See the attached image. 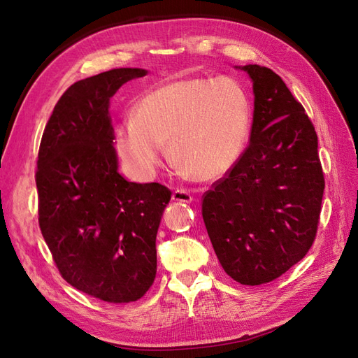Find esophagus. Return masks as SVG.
I'll return each mask as SVG.
<instances>
[{
	"mask_svg": "<svg viewBox=\"0 0 358 358\" xmlns=\"http://www.w3.org/2000/svg\"><path fill=\"white\" fill-rule=\"evenodd\" d=\"M171 199L175 200V201H182V203H191L192 201L191 194L187 189H183V188H178L175 192H173Z\"/></svg>",
	"mask_w": 358,
	"mask_h": 358,
	"instance_id": "obj_1",
	"label": "esophagus"
}]
</instances>
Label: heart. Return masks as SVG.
I'll use <instances>...</instances> for the list:
<instances>
[{
	"label": "heart",
	"mask_w": 358,
	"mask_h": 358,
	"mask_svg": "<svg viewBox=\"0 0 358 358\" xmlns=\"http://www.w3.org/2000/svg\"><path fill=\"white\" fill-rule=\"evenodd\" d=\"M251 109L231 79L187 78L149 91L116 131L119 154L150 175L169 142L175 164L192 179L209 182L229 173L241 158Z\"/></svg>",
	"instance_id": "1"
}]
</instances>
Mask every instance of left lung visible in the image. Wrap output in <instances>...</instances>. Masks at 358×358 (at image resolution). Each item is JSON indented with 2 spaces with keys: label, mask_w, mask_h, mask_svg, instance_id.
Segmentation results:
<instances>
[{
  "label": "left lung",
  "mask_w": 358,
  "mask_h": 358,
  "mask_svg": "<svg viewBox=\"0 0 358 358\" xmlns=\"http://www.w3.org/2000/svg\"><path fill=\"white\" fill-rule=\"evenodd\" d=\"M242 70L254 90L249 145L204 192L201 215L225 273L262 285L308 254L326 182L315 128L284 80L257 64Z\"/></svg>",
  "instance_id": "8db88e82"
}]
</instances>
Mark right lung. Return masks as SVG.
Returning <instances> with one entry per match:
<instances>
[{
	"label": "right lung",
	"mask_w": 358,
	"mask_h": 358,
	"mask_svg": "<svg viewBox=\"0 0 358 358\" xmlns=\"http://www.w3.org/2000/svg\"><path fill=\"white\" fill-rule=\"evenodd\" d=\"M142 69H115L73 83L41 137L38 224L61 276L85 294L129 303L157 275V233L171 191L117 173L109 101Z\"/></svg>",
	"instance_id": "1"
}]
</instances>
